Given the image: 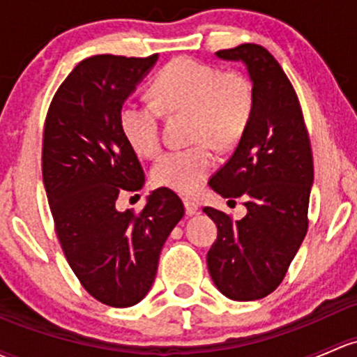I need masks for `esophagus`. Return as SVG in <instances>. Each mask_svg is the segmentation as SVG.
Wrapping results in <instances>:
<instances>
[{"mask_svg":"<svg viewBox=\"0 0 357 357\" xmlns=\"http://www.w3.org/2000/svg\"><path fill=\"white\" fill-rule=\"evenodd\" d=\"M185 210H186V215H193V213H197L198 210V204H195L193 200H190V198H185Z\"/></svg>","mask_w":357,"mask_h":357,"instance_id":"obj_1","label":"esophagus"}]
</instances>
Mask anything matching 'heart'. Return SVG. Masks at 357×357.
<instances>
[{"label":"heart","instance_id":"heart-1","mask_svg":"<svg viewBox=\"0 0 357 357\" xmlns=\"http://www.w3.org/2000/svg\"><path fill=\"white\" fill-rule=\"evenodd\" d=\"M155 102L126 100L119 125L131 149L155 157L162 147L160 110L190 112L191 140L186 149L171 150L152 169L157 186L178 193H195L217 162L215 150L234 147L250 126L255 90L239 71H222L208 63L179 56L162 66L152 80Z\"/></svg>","mask_w":357,"mask_h":357}]
</instances>
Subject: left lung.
I'll list each match as a JSON object with an SVG mask.
<instances>
[{"mask_svg":"<svg viewBox=\"0 0 357 357\" xmlns=\"http://www.w3.org/2000/svg\"><path fill=\"white\" fill-rule=\"evenodd\" d=\"M243 61L253 82L255 109L231 159L210 178V188L248 213L234 220L205 207L219 234L207 255L210 277L234 301L275 291L307 231L313 153L296 90L277 59L258 44L217 51Z\"/></svg>","mask_w":357,"mask_h":357,"instance_id":"1","label":"left lung"}]
</instances>
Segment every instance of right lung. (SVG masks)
<instances>
[{
  "mask_svg": "<svg viewBox=\"0 0 357 357\" xmlns=\"http://www.w3.org/2000/svg\"><path fill=\"white\" fill-rule=\"evenodd\" d=\"M157 56L84 59L56 90L44 123L43 179L59 245L85 291L112 307L145 298L160 250L185 215L169 188L152 191L140 212L116 208L121 195L144 188L119 112Z\"/></svg>",
  "mask_w": 357,
  "mask_h": 357,
  "instance_id": "right-lung-1",
  "label": "right lung"
}]
</instances>
